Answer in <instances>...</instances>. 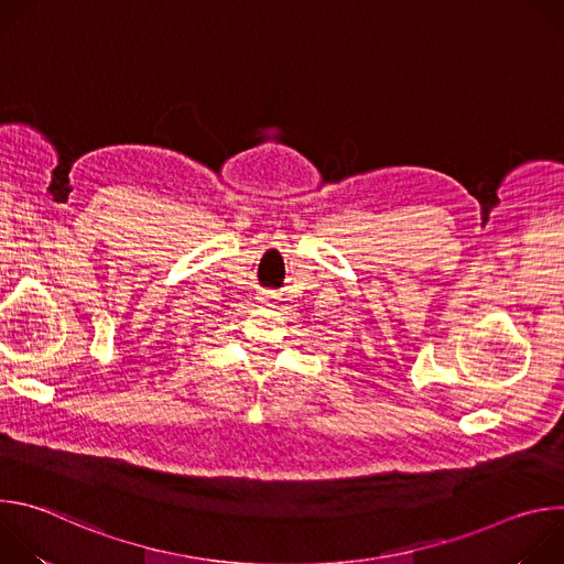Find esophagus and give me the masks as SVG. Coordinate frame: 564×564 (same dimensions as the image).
<instances>
[{
	"mask_svg": "<svg viewBox=\"0 0 564 564\" xmlns=\"http://www.w3.org/2000/svg\"><path fill=\"white\" fill-rule=\"evenodd\" d=\"M259 303H261V305H272V303H276V294H272V292H261V294H259Z\"/></svg>",
	"mask_w": 564,
	"mask_h": 564,
	"instance_id": "34e87169",
	"label": "esophagus"
}]
</instances>
